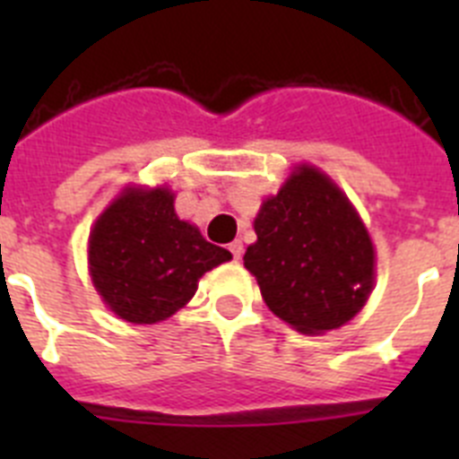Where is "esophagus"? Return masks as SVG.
Segmentation results:
<instances>
[{
	"label": "esophagus",
	"instance_id": "34e87169",
	"mask_svg": "<svg viewBox=\"0 0 459 459\" xmlns=\"http://www.w3.org/2000/svg\"><path fill=\"white\" fill-rule=\"evenodd\" d=\"M230 253H232L234 259H241V255H243V243H241V241H232V243H230Z\"/></svg>",
	"mask_w": 459,
	"mask_h": 459
}]
</instances>
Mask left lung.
<instances>
[{"label": "left lung", "mask_w": 459, "mask_h": 459, "mask_svg": "<svg viewBox=\"0 0 459 459\" xmlns=\"http://www.w3.org/2000/svg\"><path fill=\"white\" fill-rule=\"evenodd\" d=\"M243 264L273 315L301 333H324L366 306L375 248L354 206L315 168H299L255 218Z\"/></svg>", "instance_id": "left-lung-1"}]
</instances>
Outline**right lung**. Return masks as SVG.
<instances>
[{
  "label": "right lung",
  "instance_id": "obj_1",
  "mask_svg": "<svg viewBox=\"0 0 459 459\" xmlns=\"http://www.w3.org/2000/svg\"><path fill=\"white\" fill-rule=\"evenodd\" d=\"M232 259L179 221L169 190H126L89 237L93 287L109 310L133 324L168 319L193 299L197 280Z\"/></svg>",
  "mask_w": 459,
  "mask_h": 459
}]
</instances>
